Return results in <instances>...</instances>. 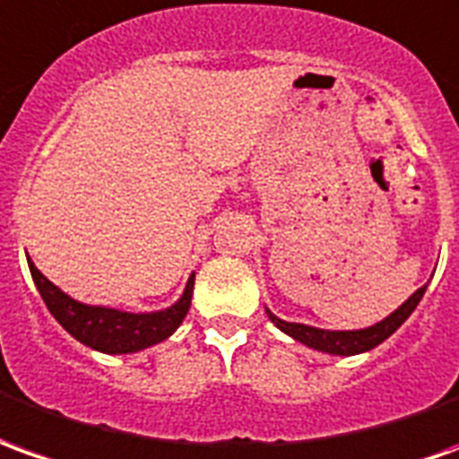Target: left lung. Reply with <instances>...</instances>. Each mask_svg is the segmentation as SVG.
Returning a JSON list of instances; mask_svg holds the SVG:
<instances>
[{
    "instance_id": "left-lung-1",
    "label": "left lung",
    "mask_w": 459,
    "mask_h": 459,
    "mask_svg": "<svg viewBox=\"0 0 459 459\" xmlns=\"http://www.w3.org/2000/svg\"><path fill=\"white\" fill-rule=\"evenodd\" d=\"M425 289L428 287L418 289L415 294H411L401 307L395 308L393 314H388L383 321H378V324L366 328H353V331H331V328H316L308 326V324H294V321H284V318L274 316L269 308H266V314H269L272 324L279 331H284L287 336L304 343L308 349L331 353V356H359V353H366V351L380 346L383 341L393 336L405 324V318L411 316L415 307L420 304Z\"/></svg>"
}]
</instances>
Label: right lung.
Segmentation results:
<instances>
[{"label": "right lung", "instance_id": "1", "mask_svg": "<svg viewBox=\"0 0 459 459\" xmlns=\"http://www.w3.org/2000/svg\"><path fill=\"white\" fill-rule=\"evenodd\" d=\"M27 262L31 279H34L47 308L51 311V316L83 346L108 353V356L138 353V351L151 349L155 343L170 339L178 326L183 324V318L187 316L190 301H193L195 274H190L187 279L180 299L172 307L160 308V311L133 314V311H123V308L83 304V301L68 297L66 291H61L54 281H48L29 256Z\"/></svg>", "mask_w": 459, "mask_h": 459}]
</instances>
